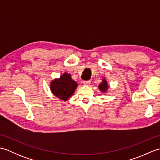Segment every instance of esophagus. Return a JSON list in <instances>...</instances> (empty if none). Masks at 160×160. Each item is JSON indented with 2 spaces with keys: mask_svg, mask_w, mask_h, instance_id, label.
<instances>
[{
  "mask_svg": "<svg viewBox=\"0 0 160 160\" xmlns=\"http://www.w3.org/2000/svg\"><path fill=\"white\" fill-rule=\"evenodd\" d=\"M83 84H84V85H89V84H91V80H85V81H83Z\"/></svg>",
  "mask_w": 160,
  "mask_h": 160,
  "instance_id": "esophagus-1",
  "label": "esophagus"
}]
</instances>
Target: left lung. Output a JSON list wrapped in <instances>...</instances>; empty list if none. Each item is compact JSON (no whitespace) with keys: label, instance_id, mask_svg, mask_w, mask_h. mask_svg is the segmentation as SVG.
<instances>
[{"label":"left lung","instance_id":"8db88e82","mask_svg":"<svg viewBox=\"0 0 160 160\" xmlns=\"http://www.w3.org/2000/svg\"><path fill=\"white\" fill-rule=\"evenodd\" d=\"M98 88H99V89L102 91V92H106V91L108 90V84L105 78H103L102 79V82L100 84L99 86H98Z\"/></svg>","mask_w":160,"mask_h":160}]
</instances>
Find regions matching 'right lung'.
Segmentation results:
<instances>
[{
  "instance_id": "add662e5",
  "label": "right lung",
  "mask_w": 160,
  "mask_h": 160,
  "mask_svg": "<svg viewBox=\"0 0 160 160\" xmlns=\"http://www.w3.org/2000/svg\"><path fill=\"white\" fill-rule=\"evenodd\" d=\"M78 83L71 79V75L64 73L58 79L53 80L50 83V89L52 93L59 99L67 101L74 93Z\"/></svg>"
}]
</instances>
